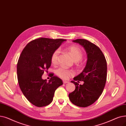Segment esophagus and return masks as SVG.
<instances>
[{
    "instance_id": "34e87169",
    "label": "esophagus",
    "mask_w": 126,
    "mask_h": 126,
    "mask_svg": "<svg viewBox=\"0 0 126 126\" xmlns=\"http://www.w3.org/2000/svg\"><path fill=\"white\" fill-rule=\"evenodd\" d=\"M69 81H67V80H63V83H68Z\"/></svg>"
}]
</instances>
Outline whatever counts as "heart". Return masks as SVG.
<instances>
[{
	"mask_svg": "<svg viewBox=\"0 0 126 126\" xmlns=\"http://www.w3.org/2000/svg\"><path fill=\"white\" fill-rule=\"evenodd\" d=\"M67 49L75 62H79L82 58L83 53L79 47L76 46H71L68 47ZM59 53V50L56 49L52 54L51 61L52 63L56 64L57 63ZM56 74L63 79H68L70 76L74 74V72L71 70L61 67L56 69Z\"/></svg>",
	"mask_w": 126,
	"mask_h": 126,
	"instance_id": "1",
	"label": "heart"
}]
</instances>
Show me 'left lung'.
<instances>
[{"instance_id":"obj_1","label":"left lung","mask_w":126,"mask_h":126,"mask_svg":"<svg viewBox=\"0 0 126 126\" xmlns=\"http://www.w3.org/2000/svg\"><path fill=\"white\" fill-rule=\"evenodd\" d=\"M84 47L87 62L82 72L71 82L75 85V90L69 94L70 101L80 107H87L96 101L103 93L107 80V65L105 57L99 47L86 39L73 40ZM75 81H83L82 85Z\"/></svg>"}]
</instances>
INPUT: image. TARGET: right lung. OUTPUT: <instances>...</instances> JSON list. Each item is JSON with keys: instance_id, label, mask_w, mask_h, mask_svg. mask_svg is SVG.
<instances>
[{"instance_id": "1", "label": "right lung", "mask_w": 126, "mask_h": 126, "mask_svg": "<svg viewBox=\"0 0 126 126\" xmlns=\"http://www.w3.org/2000/svg\"><path fill=\"white\" fill-rule=\"evenodd\" d=\"M65 40L38 38L29 43L21 52L17 65L18 81L23 94L35 106L49 105L56 89L63 84L53 73L49 82L42 79V75L51 66L53 52Z\"/></svg>"}]
</instances>
